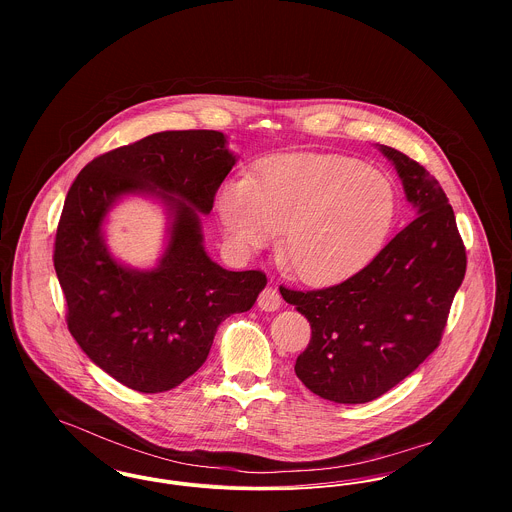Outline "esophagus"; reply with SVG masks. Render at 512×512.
Listing matches in <instances>:
<instances>
[{"mask_svg":"<svg viewBox=\"0 0 512 512\" xmlns=\"http://www.w3.org/2000/svg\"><path fill=\"white\" fill-rule=\"evenodd\" d=\"M280 305H282V295L272 286L264 288L258 295V307L262 311H276V309H280Z\"/></svg>","mask_w":512,"mask_h":512,"instance_id":"esophagus-1","label":"esophagus"}]
</instances>
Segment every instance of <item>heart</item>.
<instances>
[{"label":"heart","mask_w":512,"mask_h":512,"mask_svg":"<svg viewBox=\"0 0 512 512\" xmlns=\"http://www.w3.org/2000/svg\"><path fill=\"white\" fill-rule=\"evenodd\" d=\"M215 209L236 252L268 246L282 228V264L299 280L325 286L378 252L396 199L388 177L357 159L290 153L260 163L252 179L224 181Z\"/></svg>","instance_id":"obj_1"}]
</instances>
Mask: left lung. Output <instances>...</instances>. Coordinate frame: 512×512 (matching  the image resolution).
Wrapping results in <instances>:
<instances>
[{
    "label": "left lung",
    "mask_w": 512,
    "mask_h": 512,
    "mask_svg": "<svg viewBox=\"0 0 512 512\" xmlns=\"http://www.w3.org/2000/svg\"><path fill=\"white\" fill-rule=\"evenodd\" d=\"M378 147L396 167L416 219L349 280L282 292L311 325L295 374L313 394L337 404L382 396L438 349L467 268L455 215L438 181L402 151Z\"/></svg>",
    "instance_id": "1"
}]
</instances>
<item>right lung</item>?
Masks as SVG:
<instances>
[{
  "label": "right lung",
  "instance_id": "1",
  "mask_svg": "<svg viewBox=\"0 0 512 512\" xmlns=\"http://www.w3.org/2000/svg\"><path fill=\"white\" fill-rule=\"evenodd\" d=\"M234 163L222 132H159L92 159L69 189L53 254L67 325L86 357L132 390L165 392L195 374L220 323L266 288L264 272L224 270L203 246L201 215ZM128 194L155 196L170 215L151 271L120 265L103 242V220Z\"/></svg>",
  "mask_w": 512,
  "mask_h": 512
}]
</instances>
